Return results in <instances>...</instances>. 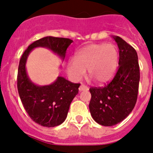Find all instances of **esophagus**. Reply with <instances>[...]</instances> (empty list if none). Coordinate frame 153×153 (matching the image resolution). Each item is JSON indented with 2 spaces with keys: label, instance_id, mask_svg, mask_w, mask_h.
<instances>
[{
  "label": "esophagus",
  "instance_id": "1",
  "mask_svg": "<svg viewBox=\"0 0 153 153\" xmlns=\"http://www.w3.org/2000/svg\"><path fill=\"white\" fill-rule=\"evenodd\" d=\"M79 91H87V90H89V88L86 86H85V85L81 84L80 86H79Z\"/></svg>",
  "mask_w": 153,
  "mask_h": 153
}]
</instances>
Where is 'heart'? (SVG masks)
<instances>
[{"label":"heart","mask_w":153,"mask_h":153,"mask_svg":"<svg viewBox=\"0 0 153 153\" xmlns=\"http://www.w3.org/2000/svg\"><path fill=\"white\" fill-rule=\"evenodd\" d=\"M119 63V51L113 44H90L78 51L75 60L69 61L67 72L74 79L83 77L87 69V77L98 84L113 78Z\"/></svg>","instance_id":"heart-1"}]
</instances>
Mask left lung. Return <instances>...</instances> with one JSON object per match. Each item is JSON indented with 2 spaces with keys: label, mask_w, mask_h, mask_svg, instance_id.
I'll return each mask as SVG.
<instances>
[{
  "label": "left lung",
  "mask_w": 153,
  "mask_h": 153,
  "mask_svg": "<svg viewBox=\"0 0 153 153\" xmlns=\"http://www.w3.org/2000/svg\"><path fill=\"white\" fill-rule=\"evenodd\" d=\"M119 67L113 80L104 87H92L89 108L97 123L112 126L126 118L137 100L140 73L136 50L118 36Z\"/></svg>",
  "instance_id": "1"
}]
</instances>
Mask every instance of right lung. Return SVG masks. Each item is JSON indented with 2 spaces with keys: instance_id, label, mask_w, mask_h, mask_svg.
<instances>
[{
  "instance_id": "1",
  "label": "right lung",
  "mask_w": 153,
  "mask_h": 153,
  "mask_svg": "<svg viewBox=\"0 0 153 153\" xmlns=\"http://www.w3.org/2000/svg\"><path fill=\"white\" fill-rule=\"evenodd\" d=\"M73 40L63 37L45 36L31 44L21 58L17 74V90L24 109L39 125L54 127L64 122L70 103L77 95L79 83H71L58 76L50 85L38 86L30 80L26 63L30 53L36 47H45L64 60L67 50Z\"/></svg>"
}]
</instances>
